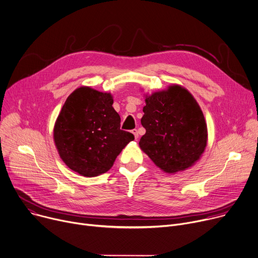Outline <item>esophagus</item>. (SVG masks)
I'll list each match as a JSON object with an SVG mask.
<instances>
[{
	"label": "esophagus",
	"mask_w": 258,
	"mask_h": 258,
	"mask_svg": "<svg viewBox=\"0 0 258 258\" xmlns=\"http://www.w3.org/2000/svg\"><path fill=\"white\" fill-rule=\"evenodd\" d=\"M132 133L134 134V136H135V138H136V139H138V138H139V133H138V130H136V128H135V130H132Z\"/></svg>",
	"instance_id": "34e87169"
}]
</instances>
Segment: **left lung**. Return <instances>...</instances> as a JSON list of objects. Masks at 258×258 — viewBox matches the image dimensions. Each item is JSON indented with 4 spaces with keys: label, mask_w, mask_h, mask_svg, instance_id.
I'll list each match as a JSON object with an SVG mask.
<instances>
[{
    "label": "left lung",
    "mask_w": 258,
    "mask_h": 258,
    "mask_svg": "<svg viewBox=\"0 0 258 258\" xmlns=\"http://www.w3.org/2000/svg\"><path fill=\"white\" fill-rule=\"evenodd\" d=\"M141 119L146 134L141 149L167 173L194 165L204 153L208 130L194 96L179 85L146 97Z\"/></svg>",
    "instance_id": "left-lung-1"
}]
</instances>
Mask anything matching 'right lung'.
I'll use <instances>...</instances> for the list:
<instances>
[{"label": "right lung", "mask_w": 258, "mask_h": 258, "mask_svg": "<svg viewBox=\"0 0 258 258\" xmlns=\"http://www.w3.org/2000/svg\"><path fill=\"white\" fill-rule=\"evenodd\" d=\"M109 93L76 89L57 116L53 138L58 154L75 172L87 177L108 171L133 134L120 130V116Z\"/></svg>", "instance_id": "1"}]
</instances>
